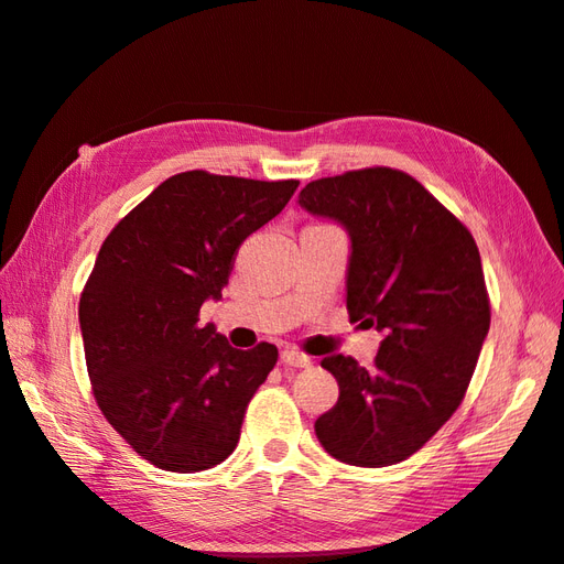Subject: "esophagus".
<instances>
[{
	"label": "esophagus",
	"mask_w": 564,
	"mask_h": 564,
	"mask_svg": "<svg viewBox=\"0 0 564 564\" xmlns=\"http://www.w3.org/2000/svg\"><path fill=\"white\" fill-rule=\"evenodd\" d=\"M282 362L290 365V367H312V365H314L312 358H308V355L299 352V350H294V348L282 350Z\"/></svg>",
	"instance_id": "1"
}]
</instances>
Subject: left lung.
Returning a JSON list of instances; mask_svg holds the SVG:
<instances>
[{
	"mask_svg": "<svg viewBox=\"0 0 564 564\" xmlns=\"http://www.w3.org/2000/svg\"><path fill=\"white\" fill-rule=\"evenodd\" d=\"M299 204L350 234L348 316L384 330L372 367L328 355L336 406L318 443L340 463L387 467L421 451L463 404L491 308L467 226L419 180L392 167L308 182Z\"/></svg>",
	"mask_w": 564,
	"mask_h": 564,
	"instance_id": "8db88e82",
	"label": "left lung"
}]
</instances>
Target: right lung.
<instances>
[{"instance_id": "obj_1", "label": "right lung", "mask_w": 564, "mask_h": 564, "mask_svg": "<svg viewBox=\"0 0 564 564\" xmlns=\"http://www.w3.org/2000/svg\"><path fill=\"white\" fill-rule=\"evenodd\" d=\"M299 180L189 170L167 177L111 228L79 296L97 406L167 473H202L236 451L246 409L278 362L199 326L228 284L240 243L278 216Z\"/></svg>"}]
</instances>
